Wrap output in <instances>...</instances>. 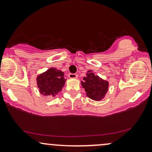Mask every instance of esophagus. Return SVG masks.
Instances as JSON below:
<instances>
[{"label":"esophagus","mask_w":152,"mask_h":152,"mask_svg":"<svg viewBox=\"0 0 152 152\" xmlns=\"http://www.w3.org/2000/svg\"><path fill=\"white\" fill-rule=\"evenodd\" d=\"M69 77L70 78H72V79H76V78H78V75L76 74H69Z\"/></svg>","instance_id":"1"}]
</instances>
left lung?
<instances>
[{"label": "left lung", "mask_w": 152, "mask_h": 152, "mask_svg": "<svg viewBox=\"0 0 152 152\" xmlns=\"http://www.w3.org/2000/svg\"><path fill=\"white\" fill-rule=\"evenodd\" d=\"M81 83L87 96L94 101L104 99L109 88V82L103 80L92 71H88L86 76L83 77Z\"/></svg>", "instance_id": "obj_1"}]
</instances>
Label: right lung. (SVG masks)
I'll return each instance as SVG.
<instances>
[{"mask_svg": "<svg viewBox=\"0 0 152 152\" xmlns=\"http://www.w3.org/2000/svg\"><path fill=\"white\" fill-rule=\"evenodd\" d=\"M66 81L64 72L55 68H50L36 78L40 93L51 97L56 96L62 90Z\"/></svg>", "mask_w": 152, "mask_h": 152, "instance_id": "add662e5", "label": "right lung"}]
</instances>
